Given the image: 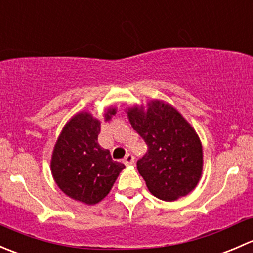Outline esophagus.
I'll return each instance as SVG.
<instances>
[{"instance_id": "esophagus-1", "label": "esophagus", "mask_w": 253, "mask_h": 253, "mask_svg": "<svg viewBox=\"0 0 253 253\" xmlns=\"http://www.w3.org/2000/svg\"><path fill=\"white\" fill-rule=\"evenodd\" d=\"M124 163L126 165H132L134 163V157L131 153H128V154H126V157L124 158Z\"/></svg>"}]
</instances>
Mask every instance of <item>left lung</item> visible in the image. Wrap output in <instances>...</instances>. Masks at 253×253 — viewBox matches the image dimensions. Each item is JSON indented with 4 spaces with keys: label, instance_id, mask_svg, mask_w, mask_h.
<instances>
[{
    "label": "left lung",
    "instance_id": "1",
    "mask_svg": "<svg viewBox=\"0 0 253 253\" xmlns=\"http://www.w3.org/2000/svg\"><path fill=\"white\" fill-rule=\"evenodd\" d=\"M128 119L148 150L137 169L155 197L175 201L197 186L202 175V144L195 129L169 104L152 101L147 111L134 106Z\"/></svg>",
    "mask_w": 253,
    "mask_h": 253
}]
</instances>
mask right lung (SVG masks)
<instances>
[{"mask_svg": "<svg viewBox=\"0 0 253 253\" xmlns=\"http://www.w3.org/2000/svg\"><path fill=\"white\" fill-rule=\"evenodd\" d=\"M116 114L109 109L105 121ZM100 121L81 112L66 124L55 144L51 171L58 187L73 200L85 205L100 202L125 165L112 160L110 150L98 143Z\"/></svg>", "mask_w": 253, "mask_h": 253, "instance_id": "obj_1", "label": "right lung"}]
</instances>
